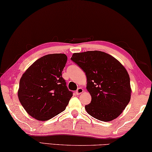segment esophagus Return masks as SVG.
Listing matches in <instances>:
<instances>
[{"mask_svg": "<svg viewBox=\"0 0 152 152\" xmlns=\"http://www.w3.org/2000/svg\"><path fill=\"white\" fill-rule=\"evenodd\" d=\"M83 92H84V89H83L81 87H79L78 89H77V91H76L77 95H80V94L83 93Z\"/></svg>", "mask_w": 152, "mask_h": 152, "instance_id": "esophagus-1", "label": "esophagus"}]
</instances>
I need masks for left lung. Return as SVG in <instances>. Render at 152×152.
<instances>
[{"label": "left lung", "instance_id": "obj_1", "mask_svg": "<svg viewBox=\"0 0 152 152\" xmlns=\"http://www.w3.org/2000/svg\"><path fill=\"white\" fill-rule=\"evenodd\" d=\"M71 59L85 72L91 102L85 105L89 115L109 122L122 114L131 99L130 77L112 55L99 50L76 53Z\"/></svg>", "mask_w": 152, "mask_h": 152}]
</instances>
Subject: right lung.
I'll return each instance as SVG.
<instances>
[{"mask_svg":"<svg viewBox=\"0 0 152 152\" xmlns=\"http://www.w3.org/2000/svg\"><path fill=\"white\" fill-rule=\"evenodd\" d=\"M67 56L62 53L45 55L31 65L20 81L18 98L28 114L46 121L65 110L72 92L62 78Z\"/></svg>","mask_w":152,"mask_h":152,"instance_id":"add662e5","label":"right lung"}]
</instances>
